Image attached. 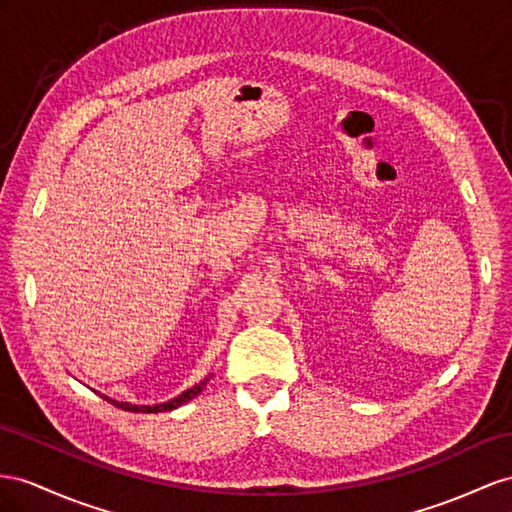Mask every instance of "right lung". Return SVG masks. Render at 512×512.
I'll return each instance as SVG.
<instances>
[{
	"label": "right lung",
	"mask_w": 512,
	"mask_h": 512,
	"mask_svg": "<svg viewBox=\"0 0 512 512\" xmlns=\"http://www.w3.org/2000/svg\"><path fill=\"white\" fill-rule=\"evenodd\" d=\"M207 381H209V376L203 378V381H201L199 385H194V387L183 391L181 396H177V398H173V400H168V402H162V404H153V406H149V404L116 402V400H112V398H108V396H101V398H106L110 404L119 406V409H123V411H131V413H162V411H173V409H177V406H181V404H186L188 400H192L194 396H199V393L203 391V387L207 385Z\"/></svg>",
	"instance_id": "1"
}]
</instances>
